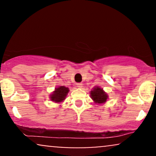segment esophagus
<instances>
[{
    "label": "esophagus",
    "mask_w": 156,
    "mask_h": 156,
    "mask_svg": "<svg viewBox=\"0 0 156 156\" xmlns=\"http://www.w3.org/2000/svg\"><path fill=\"white\" fill-rule=\"evenodd\" d=\"M82 87H83V84L81 83H77V87H78V88H82Z\"/></svg>",
    "instance_id": "1"
}]
</instances>
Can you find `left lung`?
<instances>
[{
	"label": "left lung",
	"instance_id": "obj_1",
	"mask_svg": "<svg viewBox=\"0 0 156 156\" xmlns=\"http://www.w3.org/2000/svg\"><path fill=\"white\" fill-rule=\"evenodd\" d=\"M90 96L94 103H98V104L104 103L108 99V94L103 91V89L98 87L93 88L90 92Z\"/></svg>",
	"mask_w": 156,
	"mask_h": 156
}]
</instances>
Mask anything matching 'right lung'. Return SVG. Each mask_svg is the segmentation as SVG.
Wrapping results in <instances>:
<instances>
[{
  "label": "right lung",
  "instance_id": "right-lung-1",
  "mask_svg": "<svg viewBox=\"0 0 156 156\" xmlns=\"http://www.w3.org/2000/svg\"><path fill=\"white\" fill-rule=\"evenodd\" d=\"M69 91V89L67 87H64V86L58 87V88L55 89L54 92L52 93V94L50 96L51 101L55 102V103H61L65 99Z\"/></svg>",
  "mask_w": 156,
  "mask_h": 156
}]
</instances>
